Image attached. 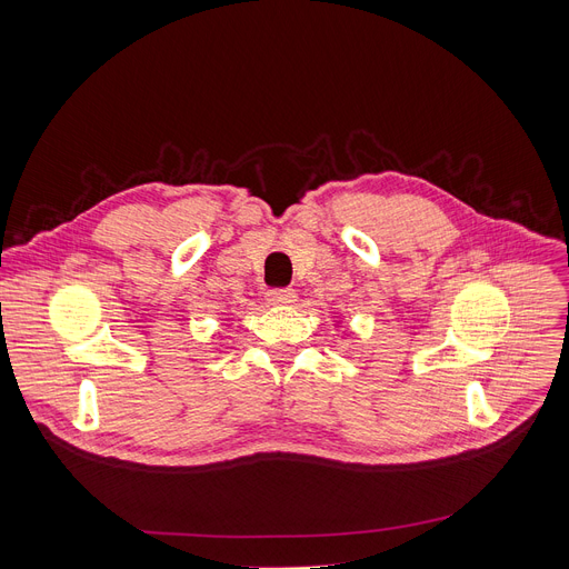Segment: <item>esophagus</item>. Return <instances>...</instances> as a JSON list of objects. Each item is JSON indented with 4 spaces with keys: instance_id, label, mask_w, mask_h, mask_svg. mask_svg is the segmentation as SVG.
<instances>
[{
    "instance_id": "esophagus-1",
    "label": "esophagus",
    "mask_w": 569,
    "mask_h": 569,
    "mask_svg": "<svg viewBox=\"0 0 569 569\" xmlns=\"http://www.w3.org/2000/svg\"><path fill=\"white\" fill-rule=\"evenodd\" d=\"M295 300H297V295H295L292 288H272V290H267V302L269 305L290 307V305H295Z\"/></svg>"
}]
</instances>
